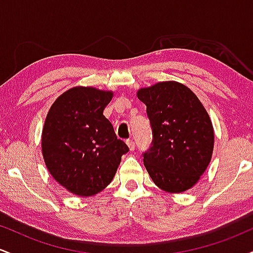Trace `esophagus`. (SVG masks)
Listing matches in <instances>:
<instances>
[{"mask_svg": "<svg viewBox=\"0 0 253 253\" xmlns=\"http://www.w3.org/2000/svg\"><path fill=\"white\" fill-rule=\"evenodd\" d=\"M126 144H127V146H128V149L130 151H134L135 150V144H134V141L132 140V139H128V140L126 141Z\"/></svg>", "mask_w": 253, "mask_h": 253, "instance_id": "esophagus-1", "label": "esophagus"}]
</instances>
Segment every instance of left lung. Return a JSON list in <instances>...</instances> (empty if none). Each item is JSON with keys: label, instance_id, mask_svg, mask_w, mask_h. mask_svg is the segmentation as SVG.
<instances>
[{"label": "left lung", "instance_id": "left-lung-1", "mask_svg": "<svg viewBox=\"0 0 253 253\" xmlns=\"http://www.w3.org/2000/svg\"><path fill=\"white\" fill-rule=\"evenodd\" d=\"M146 104L152 146L144 165L162 190L178 194L199 182L211 163L214 129L201 101L184 84L165 81L136 92Z\"/></svg>", "mask_w": 253, "mask_h": 253}]
</instances>
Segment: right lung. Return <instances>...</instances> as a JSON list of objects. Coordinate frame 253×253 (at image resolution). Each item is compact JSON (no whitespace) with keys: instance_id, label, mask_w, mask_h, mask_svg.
<instances>
[{"instance_id":"1","label":"right lung","mask_w":253,"mask_h":253,"mask_svg":"<svg viewBox=\"0 0 253 253\" xmlns=\"http://www.w3.org/2000/svg\"><path fill=\"white\" fill-rule=\"evenodd\" d=\"M113 91L74 86L54 101L46 117L42 151L48 172L77 196L100 193L114 178L128 146L118 139L103 110Z\"/></svg>"}]
</instances>
